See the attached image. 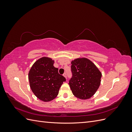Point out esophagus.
Wrapping results in <instances>:
<instances>
[{
	"label": "esophagus",
	"mask_w": 132,
	"mask_h": 132,
	"mask_svg": "<svg viewBox=\"0 0 132 132\" xmlns=\"http://www.w3.org/2000/svg\"><path fill=\"white\" fill-rule=\"evenodd\" d=\"M63 75V76H64V77L65 78V79H67V73H64Z\"/></svg>",
	"instance_id": "34e87169"
}]
</instances>
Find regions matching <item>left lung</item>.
I'll use <instances>...</instances> for the list:
<instances>
[{
    "instance_id": "1",
    "label": "left lung",
    "mask_w": 132,
    "mask_h": 132,
    "mask_svg": "<svg viewBox=\"0 0 132 132\" xmlns=\"http://www.w3.org/2000/svg\"><path fill=\"white\" fill-rule=\"evenodd\" d=\"M71 63L73 75L69 85L73 94L81 100L90 98L100 85L102 73L93 62L86 58H77Z\"/></svg>"
}]
</instances>
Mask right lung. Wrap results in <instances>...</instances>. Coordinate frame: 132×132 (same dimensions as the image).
Returning a JSON list of instances; mask_svg holds the SVG:
<instances>
[{"label":"right lung","mask_w":132,"mask_h":132,"mask_svg":"<svg viewBox=\"0 0 132 132\" xmlns=\"http://www.w3.org/2000/svg\"><path fill=\"white\" fill-rule=\"evenodd\" d=\"M54 61L43 57L36 61L29 73L30 88L38 99L44 102L53 100L66 79L58 73V69L53 66Z\"/></svg>","instance_id":"1"}]
</instances>
